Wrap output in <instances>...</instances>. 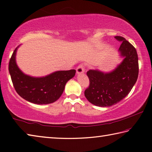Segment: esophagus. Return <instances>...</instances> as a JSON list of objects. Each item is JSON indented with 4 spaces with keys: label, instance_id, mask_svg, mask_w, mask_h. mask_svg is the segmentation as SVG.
Segmentation results:
<instances>
[{
    "label": "esophagus",
    "instance_id": "esophagus-1",
    "mask_svg": "<svg viewBox=\"0 0 152 152\" xmlns=\"http://www.w3.org/2000/svg\"><path fill=\"white\" fill-rule=\"evenodd\" d=\"M84 72V66L83 64H79L76 68L77 74H82Z\"/></svg>",
    "mask_w": 152,
    "mask_h": 152
}]
</instances>
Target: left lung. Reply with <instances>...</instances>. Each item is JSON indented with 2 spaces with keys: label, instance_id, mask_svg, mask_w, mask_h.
Returning a JSON list of instances; mask_svg holds the SVG:
<instances>
[{
  "label": "left lung",
  "instance_id": "1",
  "mask_svg": "<svg viewBox=\"0 0 152 152\" xmlns=\"http://www.w3.org/2000/svg\"><path fill=\"white\" fill-rule=\"evenodd\" d=\"M115 37L122 41L118 50L124 57L123 61L110 73L94 70L87 72L90 85L84 95L96 106L110 107L118 103L130 93L138 79V58L135 47L123 37Z\"/></svg>",
  "mask_w": 152,
  "mask_h": 152
}]
</instances>
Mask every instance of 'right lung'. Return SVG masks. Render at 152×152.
Instances as JSON below:
<instances>
[{
	"instance_id": "1",
	"label": "right lung",
	"mask_w": 152,
	"mask_h": 152,
	"mask_svg": "<svg viewBox=\"0 0 152 152\" xmlns=\"http://www.w3.org/2000/svg\"><path fill=\"white\" fill-rule=\"evenodd\" d=\"M17 48L10 59L8 70L18 94L23 99L35 104L43 105L56 102L63 93L66 82L75 75L76 70L57 71L42 78L26 75L16 63Z\"/></svg>"
}]
</instances>
